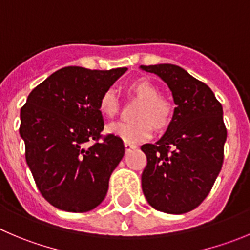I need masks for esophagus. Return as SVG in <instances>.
Masks as SVG:
<instances>
[{"label":"esophagus","instance_id":"1","mask_svg":"<svg viewBox=\"0 0 250 250\" xmlns=\"http://www.w3.org/2000/svg\"><path fill=\"white\" fill-rule=\"evenodd\" d=\"M136 145H134V144H129V142H125V149H126V152H129V151H131V149H135L136 148Z\"/></svg>","mask_w":250,"mask_h":250}]
</instances>
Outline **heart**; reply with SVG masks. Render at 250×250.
<instances>
[{"label":"heart","mask_w":250,"mask_h":250,"mask_svg":"<svg viewBox=\"0 0 250 250\" xmlns=\"http://www.w3.org/2000/svg\"><path fill=\"white\" fill-rule=\"evenodd\" d=\"M127 93L136 99L137 104L135 116L139 120L132 123H114L108 125L106 131L124 142L136 144L148 139L154 129L163 130L168 127L174 118V104L167 97L159 94V89L153 82L146 78H140L127 85ZM120 103L115 91L109 88L103 92L98 102V109L105 118H114L118 114Z\"/></svg>","instance_id":"heart-1"}]
</instances>
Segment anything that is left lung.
Listing matches in <instances>:
<instances>
[{"label":"left lung","mask_w":250,"mask_h":250,"mask_svg":"<svg viewBox=\"0 0 250 250\" xmlns=\"http://www.w3.org/2000/svg\"><path fill=\"white\" fill-rule=\"evenodd\" d=\"M140 68L162 78L177 105L166 134L156 144L141 146L147 157L142 191L156 210L189 212L205 200L222 168L227 139L222 105L208 85L179 66Z\"/></svg>","instance_id":"left-lung-1"}]
</instances>
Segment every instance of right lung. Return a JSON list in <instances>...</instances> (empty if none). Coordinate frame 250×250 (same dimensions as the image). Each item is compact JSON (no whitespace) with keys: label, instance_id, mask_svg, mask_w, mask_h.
<instances>
[{"label":"right lung","instance_id":"1","mask_svg":"<svg viewBox=\"0 0 250 250\" xmlns=\"http://www.w3.org/2000/svg\"><path fill=\"white\" fill-rule=\"evenodd\" d=\"M126 70L63 67L37 85L21 109L27 165L52 206L87 212L105 198L109 178L125 147L120 137H102L104 121L98 102ZM89 141L96 142L87 147Z\"/></svg>","mask_w":250,"mask_h":250}]
</instances>
